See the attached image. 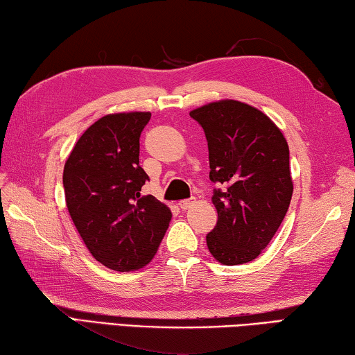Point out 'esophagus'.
Returning <instances> with one entry per match:
<instances>
[{
    "label": "esophagus",
    "instance_id": "34e87169",
    "mask_svg": "<svg viewBox=\"0 0 355 355\" xmlns=\"http://www.w3.org/2000/svg\"><path fill=\"white\" fill-rule=\"evenodd\" d=\"M195 205V201L191 200H184V201H179V207L182 209V211H187V209H190L191 206Z\"/></svg>",
    "mask_w": 355,
    "mask_h": 355
}]
</instances>
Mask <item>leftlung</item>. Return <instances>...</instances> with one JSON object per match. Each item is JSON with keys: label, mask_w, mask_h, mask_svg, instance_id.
<instances>
[{"label": "left lung", "mask_w": 355, "mask_h": 355, "mask_svg": "<svg viewBox=\"0 0 355 355\" xmlns=\"http://www.w3.org/2000/svg\"><path fill=\"white\" fill-rule=\"evenodd\" d=\"M206 133L217 225L207 248L225 266L245 264L269 245L293 196L286 138L269 116L232 98L190 112Z\"/></svg>", "instance_id": "obj_1"}]
</instances>
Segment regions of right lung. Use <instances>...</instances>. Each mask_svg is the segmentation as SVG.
I'll list each match as a JSON object with an SVG mask.
<instances>
[{
    "label": "right lung",
    "mask_w": 355,
    "mask_h": 355,
    "mask_svg": "<svg viewBox=\"0 0 355 355\" xmlns=\"http://www.w3.org/2000/svg\"><path fill=\"white\" fill-rule=\"evenodd\" d=\"M149 112L112 113L75 143L64 165L66 206L86 248L116 272L150 263L171 222V211L141 196L148 174L139 166V135Z\"/></svg>",
    "instance_id": "obj_1"
}]
</instances>
